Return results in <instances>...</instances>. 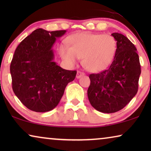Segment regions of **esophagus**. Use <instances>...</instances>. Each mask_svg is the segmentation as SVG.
<instances>
[{"label": "esophagus", "mask_w": 151, "mask_h": 151, "mask_svg": "<svg viewBox=\"0 0 151 151\" xmlns=\"http://www.w3.org/2000/svg\"><path fill=\"white\" fill-rule=\"evenodd\" d=\"M84 75V73H83V72H81V71H78V72H77V74H76V78H80L82 77V76H83Z\"/></svg>", "instance_id": "1"}]
</instances>
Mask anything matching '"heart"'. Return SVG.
<instances>
[{
  "label": "heart",
  "instance_id": "heart-1",
  "mask_svg": "<svg viewBox=\"0 0 151 151\" xmlns=\"http://www.w3.org/2000/svg\"><path fill=\"white\" fill-rule=\"evenodd\" d=\"M69 47L62 45L60 54L70 66L82 58L84 68L91 72L106 69L112 63L117 51V42L110 35L78 33L67 40Z\"/></svg>",
  "mask_w": 151,
  "mask_h": 151
}]
</instances>
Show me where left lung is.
<instances>
[{
    "instance_id": "left-lung-1",
    "label": "left lung",
    "mask_w": 151,
    "mask_h": 151,
    "mask_svg": "<svg viewBox=\"0 0 151 151\" xmlns=\"http://www.w3.org/2000/svg\"><path fill=\"white\" fill-rule=\"evenodd\" d=\"M117 41V51L108 69L89 75L87 91L91 106L100 112L120 111L137 94L141 66L137 49L125 36L111 34Z\"/></svg>"
}]
</instances>
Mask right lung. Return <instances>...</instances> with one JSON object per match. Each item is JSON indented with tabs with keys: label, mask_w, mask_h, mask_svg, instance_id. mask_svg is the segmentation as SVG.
<instances>
[{
	"label": "right lung",
	"mask_w": 151,
	"mask_h": 151,
	"mask_svg": "<svg viewBox=\"0 0 151 151\" xmlns=\"http://www.w3.org/2000/svg\"><path fill=\"white\" fill-rule=\"evenodd\" d=\"M67 31L37 29L18 45L10 65L12 88L27 108L36 112L51 111L58 104L76 71L57 65L52 47Z\"/></svg>",
	"instance_id": "right-lung-1"
}]
</instances>
